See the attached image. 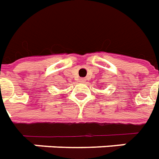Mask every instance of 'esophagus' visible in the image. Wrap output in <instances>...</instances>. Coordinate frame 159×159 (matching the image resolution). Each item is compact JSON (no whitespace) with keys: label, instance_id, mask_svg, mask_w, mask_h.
<instances>
[{"label":"esophagus","instance_id":"1","mask_svg":"<svg viewBox=\"0 0 159 159\" xmlns=\"http://www.w3.org/2000/svg\"><path fill=\"white\" fill-rule=\"evenodd\" d=\"M84 81H85V79H84V78L80 79V83H84Z\"/></svg>","mask_w":159,"mask_h":159}]
</instances>
